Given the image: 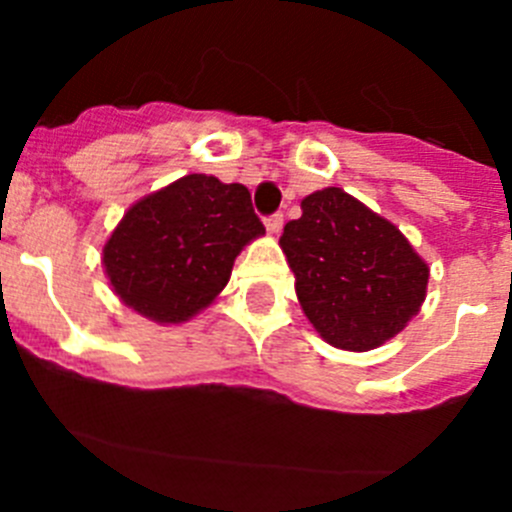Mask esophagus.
I'll list each match as a JSON object with an SVG mask.
<instances>
[{"mask_svg": "<svg viewBox=\"0 0 512 512\" xmlns=\"http://www.w3.org/2000/svg\"><path fill=\"white\" fill-rule=\"evenodd\" d=\"M264 223H266V230H269V233L277 235L279 230H282V225H284V215H282V212H274V215L266 217Z\"/></svg>", "mask_w": 512, "mask_h": 512, "instance_id": "obj_1", "label": "esophagus"}]
</instances>
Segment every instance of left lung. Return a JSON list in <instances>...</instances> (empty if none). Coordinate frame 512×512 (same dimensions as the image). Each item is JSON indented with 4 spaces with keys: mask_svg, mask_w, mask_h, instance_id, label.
Instances as JSON below:
<instances>
[{
    "mask_svg": "<svg viewBox=\"0 0 512 512\" xmlns=\"http://www.w3.org/2000/svg\"><path fill=\"white\" fill-rule=\"evenodd\" d=\"M307 320L336 348L397 336L425 300L428 266L408 238L338 187L302 200L279 238Z\"/></svg>",
    "mask_w": 512,
    "mask_h": 512,
    "instance_id": "1",
    "label": "left lung"
}]
</instances>
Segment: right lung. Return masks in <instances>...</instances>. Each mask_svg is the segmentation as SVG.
Listing matches in <instances>:
<instances>
[{"instance_id": "add662e5", "label": "right lung", "mask_w": 512, "mask_h": 512, "mask_svg": "<svg viewBox=\"0 0 512 512\" xmlns=\"http://www.w3.org/2000/svg\"><path fill=\"white\" fill-rule=\"evenodd\" d=\"M261 233L243 184L189 174L135 202L102 261L125 305L156 323H182L220 295L235 256Z\"/></svg>"}]
</instances>
